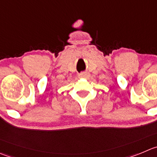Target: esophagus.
Returning <instances> with one entry per match:
<instances>
[{"mask_svg":"<svg viewBox=\"0 0 157 157\" xmlns=\"http://www.w3.org/2000/svg\"><path fill=\"white\" fill-rule=\"evenodd\" d=\"M89 76V72H87V71H83V72L80 73L79 75V77L80 78H87Z\"/></svg>","mask_w":157,"mask_h":157,"instance_id":"1","label":"esophagus"}]
</instances>
